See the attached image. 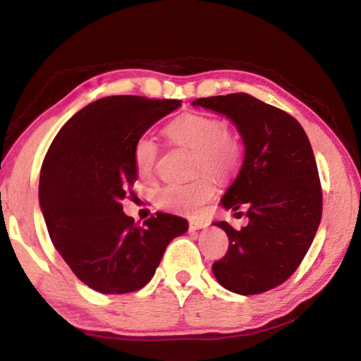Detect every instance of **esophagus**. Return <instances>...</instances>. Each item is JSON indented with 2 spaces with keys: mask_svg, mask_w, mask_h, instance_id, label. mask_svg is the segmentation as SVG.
<instances>
[{
  "mask_svg": "<svg viewBox=\"0 0 361 361\" xmlns=\"http://www.w3.org/2000/svg\"><path fill=\"white\" fill-rule=\"evenodd\" d=\"M205 226H207V223L202 221V219H189V231L204 229Z\"/></svg>",
  "mask_w": 361,
  "mask_h": 361,
  "instance_id": "obj_1",
  "label": "esophagus"
}]
</instances>
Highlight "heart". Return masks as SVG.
I'll return each mask as SVG.
<instances>
[{"mask_svg":"<svg viewBox=\"0 0 361 361\" xmlns=\"http://www.w3.org/2000/svg\"><path fill=\"white\" fill-rule=\"evenodd\" d=\"M170 142L192 149L195 172L207 170L219 178L235 172L242 157L239 138L226 129L224 122L210 114L186 113L169 122L164 129ZM157 159V145L149 137H140L133 145V166L138 175L149 176ZM216 185L212 176L202 175L185 185H167L156 195L161 209L195 216L215 197Z\"/></svg>","mask_w":361,"mask_h":361,"instance_id":"1","label":"heart"}]
</instances>
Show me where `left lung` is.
I'll use <instances>...</instances> for the list:
<instances>
[{"mask_svg":"<svg viewBox=\"0 0 361 361\" xmlns=\"http://www.w3.org/2000/svg\"><path fill=\"white\" fill-rule=\"evenodd\" d=\"M192 105L226 116L245 146L240 172L219 204L234 212L245 207L248 224L235 231L226 221L213 223L229 239L228 253L213 262V276L243 296L276 288L301 264L322 219L312 146L293 116L248 94L197 99Z\"/></svg>","mask_w":361,"mask_h":361,"instance_id":"left-lung-1","label":"left lung"}]
</instances>
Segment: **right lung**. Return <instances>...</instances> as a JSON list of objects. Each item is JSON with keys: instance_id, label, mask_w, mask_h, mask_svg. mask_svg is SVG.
Here are the masks:
<instances>
[{"instance_id": "add662e5", "label": "right lung", "mask_w": 361, "mask_h": 361, "mask_svg": "<svg viewBox=\"0 0 361 361\" xmlns=\"http://www.w3.org/2000/svg\"><path fill=\"white\" fill-rule=\"evenodd\" d=\"M180 100L99 99L73 116L49 148L39 207L49 235L75 276L103 295L137 291L154 276L188 221L156 213L138 226L121 202L137 181L133 145Z\"/></svg>"}]
</instances>
